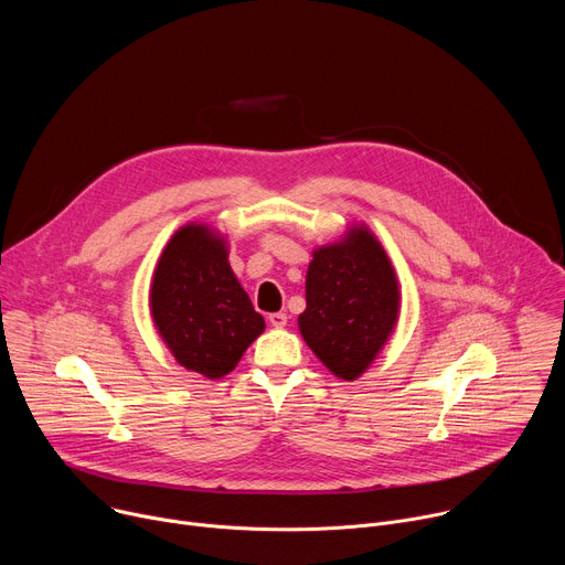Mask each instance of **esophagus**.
<instances>
[{
    "label": "esophagus",
    "instance_id": "34e87169",
    "mask_svg": "<svg viewBox=\"0 0 565 565\" xmlns=\"http://www.w3.org/2000/svg\"><path fill=\"white\" fill-rule=\"evenodd\" d=\"M268 319H270V324L275 329H284L288 324V315L286 312H273Z\"/></svg>",
    "mask_w": 565,
    "mask_h": 565
}]
</instances>
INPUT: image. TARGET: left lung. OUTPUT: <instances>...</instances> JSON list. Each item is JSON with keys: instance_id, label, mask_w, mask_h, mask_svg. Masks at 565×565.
<instances>
[{"instance_id": "1", "label": "left lung", "mask_w": 565, "mask_h": 565, "mask_svg": "<svg viewBox=\"0 0 565 565\" xmlns=\"http://www.w3.org/2000/svg\"><path fill=\"white\" fill-rule=\"evenodd\" d=\"M399 315L393 264L364 225L338 244L312 250L306 273V310L297 324L303 342L333 375L358 380L388 342Z\"/></svg>"}]
</instances>
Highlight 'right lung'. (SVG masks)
<instances>
[{
  "instance_id": "obj_1",
  "label": "right lung",
  "mask_w": 565,
  "mask_h": 565,
  "mask_svg": "<svg viewBox=\"0 0 565 565\" xmlns=\"http://www.w3.org/2000/svg\"><path fill=\"white\" fill-rule=\"evenodd\" d=\"M149 310L174 360L207 380L227 375L266 329L230 268L225 236L205 223H188L168 241Z\"/></svg>"
}]
</instances>
